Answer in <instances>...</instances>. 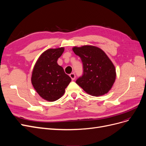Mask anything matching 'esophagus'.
<instances>
[{"label": "esophagus", "mask_w": 146, "mask_h": 146, "mask_svg": "<svg viewBox=\"0 0 146 146\" xmlns=\"http://www.w3.org/2000/svg\"><path fill=\"white\" fill-rule=\"evenodd\" d=\"M69 76L70 78H71L72 80H74L75 78H76V75H75L74 73H71L69 75Z\"/></svg>", "instance_id": "obj_1"}]
</instances>
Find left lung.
Instances as JSON below:
<instances>
[{"label":"left lung","instance_id":"obj_1","mask_svg":"<svg viewBox=\"0 0 146 146\" xmlns=\"http://www.w3.org/2000/svg\"><path fill=\"white\" fill-rule=\"evenodd\" d=\"M72 50L80 57L83 65V74L76 80L86 93L100 96L111 89L115 82L116 69L105 52L94 46H74Z\"/></svg>","mask_w":146,"mask_h":146}]
</instances>
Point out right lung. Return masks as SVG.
I'll use <instances>...</instances> for the list:
<instances>
[{"label":"right lung","instance_id":"1","mask_svg":"<svg viewBox=\"0 0 146 146\" xmlns=\"http://www.w3.org/2000/svg\"><path fill=\"white\" fill-rule=\"evenodd\" d=\"M64 47L49 48L39 56L31 77L32 84L39 96L47 101L54 102L61 98L71 78L57 63Z\"/></svg>","mask_w":146,"mask_h":146}]
</instances>
